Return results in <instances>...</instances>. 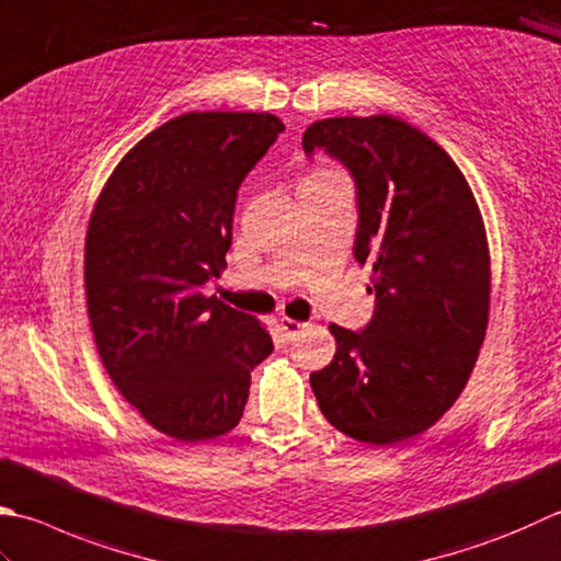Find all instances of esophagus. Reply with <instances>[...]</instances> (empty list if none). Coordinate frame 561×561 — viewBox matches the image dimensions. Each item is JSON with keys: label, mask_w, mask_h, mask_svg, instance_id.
Masks as SVG:
<instances>
[{"label": "esophagus", "mask_w": 561, "mask_h": 561, "mask_svg": "<svg viewBox=\"0 0 561 561\" xmlns=\"http://www.w3.org/2000/svg\"><path fill=\"white\" fill-rule=\"evenodd\" d=\"M306 328H309V323H301V321H294V318H289V316H282L279 318V331L287 335V340H294V337H299Z\"/></svg>", "instance_id": "obj_1"}]
</instances>
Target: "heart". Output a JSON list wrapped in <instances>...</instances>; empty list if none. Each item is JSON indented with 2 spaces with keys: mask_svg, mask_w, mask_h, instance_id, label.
<instances>
[{
  "mask_svg": "<svg viewBox=\"0 0 561 561\" xmlns=\"http://www.w3.org/2000/svg\"><path fill=\"white\" fill-rule=\"evenodd\" d=\"M321 172H333V170H321Z\"/></svg>",
  "mask_w": 561,
  "mask_h": 561,
  "instance_id": "obj_1",
  "label": "heart"
}]
</instances>
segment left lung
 Wrapping results in <instances>:
<instances>
[{"label":"left lung","mask_w":561,"mask_h":561,"mask_svg":"<svg viewBox=\"0 0 561 561\" xmlns=\"http://www.w3.org/2000/svg\"><path fill=\"white\" fill-rule=\"evenodd\" d=\"M325 148L353 172L355 257L371 265L377 306L365 331L335 323L331 365L311 375L328 423L369 445L421 435L453 409L489 325L484 218L455 160L405 121H316L304 150Z\"/></svg>","instance_id":"obj_1"}]
</instances>
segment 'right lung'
Here are the masks:
<instances>
[{
  "label": "right lung",
  "instance_id": "add662e5",
  "mask_svg": "<svg viewBox=\"0 0 561 561\" xmlns=\"http://www.w3.org/2000/svg\"><path fill=\"white\" fill-rule=\"evenodd\" d=\"M284 130L267 112H190L130 148L84 238L87 313L124 399L180 443L238 425L250 371L272 353L255 316L204 284L226 270L238 186Z\"/></svg>",
  "mask_w": 561,
  "mask_h": 561
}]
</instances>
